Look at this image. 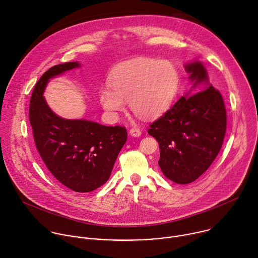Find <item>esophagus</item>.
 Returning <instances> with one entry per match:
<instances>
[{"label": "esophagus", "instance_id": "esophagus-1", "mask_svg": "<svg viewBox=\"0 0 258 258\" xmlns=\"http://www.w3.org/2000/svg\"><path fill=\"white\" fill-rule=\"evenodd\" d=\"M130 135L132 136V137H140L141 135H142V133H141V131L139 130V128H136V127H133V128H131L130 130Z\"/></svg>", "mask_w": 258, "mask_h": 258}]
</instances>
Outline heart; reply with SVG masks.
Returning a JSON list of instances; mask_svg holds the SVG:
<instances>
[{
	"label": "heart",
	"instance_id": "heart-1",
	"mask_svg": "<svg viewBox=\"0 0 258 258\" xmlns=\"http://www.w3.org/2000/svg\"><path fill=\"white\" fill-rule=\"evenodd\" d=\"M177 89L178 71L172 62L137 58L112 73L109 87L99 92V101L111 118H117L128 102L134 112L153 119L170 108Z\"/></svg>",
	"mask_w": 258,
	"mask_h": 258
}]
</instances>
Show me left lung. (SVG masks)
<instances>
[{
    "instance_id": "obj_1",
    "label": "left lung",
    "mask_w": 258,
    "mask_h": 258,
    "mask_svg": "<svg viewBox=\"0 0 258 258\" xmlns=\"http://www.w3.org/2000/svg\"><path fill=\"white\" fill-rule=\"evenodd\" d=\"M183 67L191 89L150 125L148 134L159 144L158 164L163 174L186 185L203 174L217 156L227 115L223 97L209 83L204 64L193 60Z\"/></svg>"
}]
</instances>
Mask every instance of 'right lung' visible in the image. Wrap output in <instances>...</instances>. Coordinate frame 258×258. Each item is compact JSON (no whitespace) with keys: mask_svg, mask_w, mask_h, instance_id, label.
<instances>
[{"mask_svg":"<svg viewBox=\"0 0 258 258\" xmlns=\"http://www.w3.org/2000/svg\"><path fill=\"white\" fill-rule=\"evenodd\" d=\"M81 67L66 62L51 67L36 83L29 104L33 138L45 165L68 189L92 192L108 180L126 142L125 127L106 126L88 119H66L49 107L44 93L49 82Z\"/></svg>","mask_w":258,"mask_h":258,"instance_id":"right-lung-1","label":"right lung"}]
</instances>
